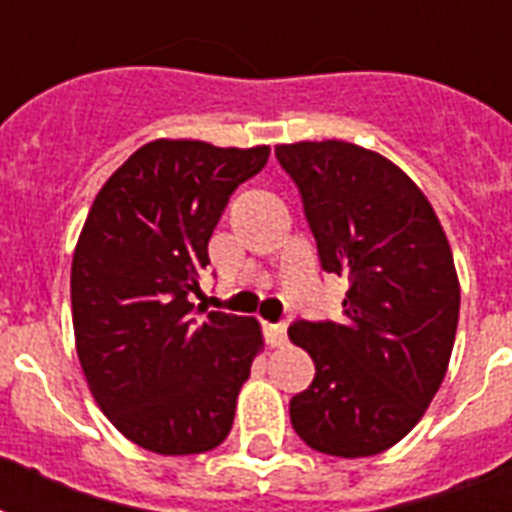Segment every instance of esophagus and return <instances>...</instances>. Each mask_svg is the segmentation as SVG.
<instances>
[{"mask_svg":"<svg viewBox=\"0 0 512 512\" xmlns=\"http://www.w3.org/2000/svg\"><path fill=\"white\" fill-rule=\"evenodd\" d=\"M265 342L270 347H281L286 342V326L284 323H265Z\"/></svg>","mask_w":512,"mask_h":512,"instance_id":"obj_1","label":"esophagus"}]
</instances>
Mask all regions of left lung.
Instances as JSON below:
<instances>
[{"instance_id": "8db88e82", "label": "left lung", "mask_w": 512, "mask_h": 512, "mask_svg": "<svg viewBox=\"0 0 512 512\" xmlns=\"http://www.w3.org/2000/svg\"><path fill=\"white\" fill-rule=\"evenodd\" d=\"M302 199L326 273L347 278L344 321H294L313 384L289 415L307 447L334 458L389 450L421 421L450 363L460 286L423 191L394 162L347 141L276 147Z\"/></svg>"}]
</instances>
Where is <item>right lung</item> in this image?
Here are the masks:
<instances>
[{"instance_id": "obj_1", "label": "right lung", "mask_w": 512, "mask_h": 512, "mask_svg": "<svg viewBox=\"0 0 512 512\" xmlns=\"http://www.w3.org/2000/svg\"><path fill=\"white\" fill-rule=\"evenodd\" d=\"M270 147L152 141L94 199L70 270L78 360L102 413L160 455L218 447L263 344L255 318L191 305L228 199Z\"/></svg>"}]
</instances>
